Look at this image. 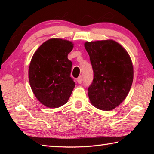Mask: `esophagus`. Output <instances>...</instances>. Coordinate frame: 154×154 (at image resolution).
Instances as JSON below:
<instances>
[{"label": "esophagus", "instance_id": "obj_1", "mask_svg": "<svg viewBox=\"0 0 154 154\" xmlns=\"http://www.w3.org/2000/svg\"><path fill=\"white\" fill-rule=\"evenodd\" d=\"M77 82L78 83H82V82H83V78H82V77L80 76V77H78L77 79Z\"/></svg>", "mask_w": 154, "mask_h": 154}]
</instances>
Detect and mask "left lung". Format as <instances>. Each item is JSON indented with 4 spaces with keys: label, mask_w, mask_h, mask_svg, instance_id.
Returning <instances> with one entry per match:
<instances>
[{
    "label": "left lung",
    "mask_w": 154,
    "mask_h": 154,
    "mask_svg": "<svg viewBox=\"0 0 154 154\" xmlns=\"http://www.w3.org/2000/svg\"><path fill=\"white\" fill-rule=\"evenodd\" d=\"M94 79L88 88L92 105L110 111L123 102L133 81V66L128 54L113 40L86 42Z\"/></svg>",
    "instance_id": "left-lung-1"
}]
</instances>
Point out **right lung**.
I'll return each instance as SVG.
<instances>
[{"label": "right lung", "mask_w": 154, "mask_h": 154, "mask_svg": "<svg viewBox=\"0 0 154 154\" xmlns=\"http://www.w3.org/2000/svg\"><path fill=\"white\" fill-rule=\"evenodd\" d=\"M73 44L61 38L43 43L31 60L28 77L34 94L49 108L67 103L75 83L71 77L72 63L68 59Z\"/></svg>", "instance_id": "1"}]
</instances>
